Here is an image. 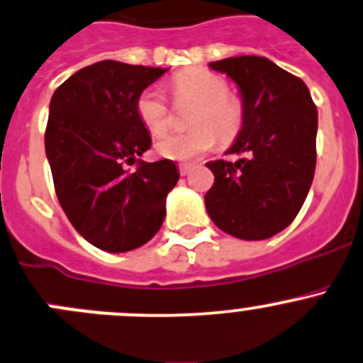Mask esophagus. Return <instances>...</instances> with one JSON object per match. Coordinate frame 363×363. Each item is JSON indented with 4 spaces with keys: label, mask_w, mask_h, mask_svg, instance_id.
<instances>
[{
    "label": "esophagus",
    "mask_w": 363,
    "mask_h": 363,
    "mask_svg": "<svg viewBox=\"0 0 363 363\" xmlns=\"http://www.w3.org/2000/svg\"><path fill=\"white\" fill-rule=\"evenodd\" d=\"M191 164H179V172H181V175H188L189 172H191Z\"/></svg>",
    "instance_id": "obj_1"
}]
</instances>
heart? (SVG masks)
I'll return each instance as SVG.
<instances>
[{"mask_svg": "<svg viewBox=\"0 0 363 363\" xmlns=\"http://www.w3.org/2000/svg\"><path fill=\"white\" fill-rule=\"evenodd\" d=\"M177 103L196 104L191 113L189 133L170 135L160 140V156L174 161H191L209 152L216 143L234 142L245 125V106L238 96L228 94L223 76L207 69H186L172 79ZM136 115L152 136H161L170 125V110L163 92L156 86L145 88L136 99Z\"/></svg>", "mask_w": 363, "mask_h": 363, "instance_id": "obj_1", "label": "heart"}]
</instances>
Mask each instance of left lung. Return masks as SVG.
<instances>
[{
    "mask_svg": "<svg viewBox=\"0 0 363 363\" xmlns=\"http://www.w3.org/2000/svg\"><path fill=\"white\" fill-rule=\"evenodd\" d=\"M209 67L239 86L245 125L227 150L241 156L238 161L206 163L214 174L206 209L234 238L267 239L296 218L311 189L318 108L300 77L264 56H234Z\"/></svg>",
    "mask_w": 363,
    "mask_h": 363,
    "instance_id": "1",
    "label": "left lung"
}]
</instances>
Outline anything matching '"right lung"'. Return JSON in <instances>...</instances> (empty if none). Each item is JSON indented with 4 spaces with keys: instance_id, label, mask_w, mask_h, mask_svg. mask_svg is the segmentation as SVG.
Here are the masks:
<instances>
[{
    "instance_id": "1",
    "label": "right lung",
    "mask_w": 363,
    "mask_h": 363,
    "mask_svg": "<svg viewBox=\"0 0 363 363\" xmlns=\"http://www.w3.org/2000/svg\"><path fill=\"white\" fill-rule=\"evenodd\" d=\"M167 70L104 60L63 81L49 103L45 154L56 196L72 227L104 252L150 241L179 181L174 161L136 160L152 143L136 99ZM135 160L139 168L125 171Z\"/></svg>"
}]
</instances>
